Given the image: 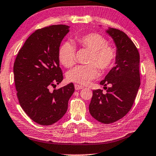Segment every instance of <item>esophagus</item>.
<instances>
[{
	"instance_id": "obj_1",
	"label": "esophagus",
	"mask_w": 156,
	"mask_h": 156,
	"mask_svg": "<svg viewBox=\"0 0 156 156\" xmlns=\"http://www.w3.org/2000/svg\"><path fill=\"white\" fill-rule=\"evenodd\" d=\"M83 86H82V85H79L78 84H76L75 85V89H76V90H81V89H83Z\"/></svg>"
}]
</instances>
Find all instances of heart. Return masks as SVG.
<instances>
[{
    "mask_svg": "<svg viewBox=\"0 0 156 156\" xmlns=\"http://www.w3.org/2000/svg\"><path fill=\"white\" fill-rule=\"evenodd\" d=\"M80 47L91 51L87 62L89 64L78 65L66 73L70 82L85 85L94 79L102 71L112 67L116 58L115 49L107 44L106 38L98 34H87L76 38ZM58 57L64 66L71 67L76 62V49L70 42H65L59 49Z\"/></svg>",
    "mask_w": 156,
    "mask_h": 156,
    "instance_id": "b5f03b06",
    "label": "heart"
}]
</instances>
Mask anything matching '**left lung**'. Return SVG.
<instances>
[{
	"label": "left lung",
	"mask_w": 156,
	"mask_h": 156,
	"mask_svg": "<svg viewBox=\"0 0 156 156\" xmlns=\"http://www.w3.org/2000/svg\"><path fill=\"white\" fill-rule=\"evenodd\" d=\"M106 31L116 46L115 66L100 82L107 93L93 90L89 111L99 122L109 124L124 117L133 105L140 86V57L135 45L124 32L110 27Z\"/></svg>",
	"instance_id": "left-lung-1"
}]
</instances>
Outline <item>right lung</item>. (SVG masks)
Here are the masks:
<instances>
[{
	"label": "right lung",
	"mask_w": 156,
	"mask_h": 156,
	"mask_svg": "<svg viewBox=\"0 0 156 156\" xmlns=\"http://www.w3.org/2000/svg\"><path fill=\"white\" fill-rule=\"evenodd\" d=\"M69 32L66 25H52L36 30L19 51L14 63L17 95L21 107L34 122L50 125L61 119L74 92L72 83L59 89L63 80L58 52Z\"/></svg>",
	"instance_id": "add662e5"
}]
</instances>
